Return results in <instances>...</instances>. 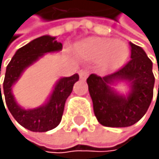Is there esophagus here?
Segmentation results:
<instances>
[{
  "label": "esophagus",
  "instance_id": "obj_1",
  "mask_svg": "<svg viewBox=\"0 0 159 159\" xmlns=\"http://www.w3.org/2000/svg\"><path fill=\"white\" fill-rule=\"evenodd\" d=\"M79 76H80L81 79H86V77L89 76V72H87V70H82L79 72Z\"/></svg>",
  "mask_w": 159,
  "mask_h": 159
}]
</instances>
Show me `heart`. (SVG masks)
<instances>
[{
    "mask_svg": "<svg viewBox=\"0 0 159 159\" xmlns=\"http://www.w3.org/2000/svg\"><path fill=\"white\" fill-rule=\"evenodd\" d=\"M77 52L86 60L100 61L102 69L105 70H115L125 64L129 57L130 49L123 40L93 37L79 43Z\"/></svg>",
    "mask_w": 159,
    "mask_h": 159,
    "instance_id": "1",
    "label": "heart"
}]
</instances>
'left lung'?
I'll list each match as a JSON object with an SVG mask.
<instances>
[{"mask_svg": "<svg viewBox=\"0 0 159 159\" xmlns=\"http://www.w3.org/2000/svg\"><path fill=\"white\" fill-rule=\"evenodd\" d=\"M130 47L131 60L126 66L105 77L92 74L86 80L93 112L103 126L128 127L135 124L147 112L152 101L155 82L153 63L141 47L132 43ZM120 83L129 86L126 95L115 89Z\"/></svg>", "mask_w": 159, "mask_h": 159, "instance_id": "obj_1", "label": "left lung"}]
</instances>
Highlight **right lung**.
<instances>
[{
	"label": "right lung",
	"mask_w": 159,
	"mask_h": 159,
	"mask_svg": "<svg viewBox=\"0 0 159 159\" xmlns=\"http://www.w3.org/2000/svg\"><path fill=\"white\" fill-rule=\"evenodd\" d=\"M61 49L62 43L56 40L55 36H40L20 48L6 67L3 83L6 106L17 123L30 131L46 132L58 126L63 115L66 101L72 93L74 84L79 80V75L75 74L70 77H62L57 80L46 103L35 108L21 107L15 100L12 87L18 81L25 70L48 53H57L60 52ZM2 96L0 84V105L1 103L4 105Z\"/></svg>",
	"instance_id": "right-lung-1"
}]
</instances>
